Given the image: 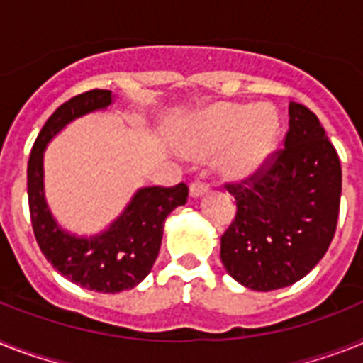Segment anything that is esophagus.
Listing matches in <instances>:
<instances>
[{
	"mask_svg": "<svg viewBox=\"0 0 363 363\" xmlns=\"http://www.w3.org/2000/svg\"><path fill=\"white\" fill-rule=\"evenodd\" d=\"M209 191V185L203 184V182H193L191 187H189V194H191V199H200L203 194Z\"/></svg>",
	"mask_w": 363,
	"mask_h": 363,
	"instance_id": "34e87169",
	"label": "esophagus"
}]
</instances>
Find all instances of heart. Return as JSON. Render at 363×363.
Listing matches in <instances>:
<instances>
[{
	"instance_id": "heart-1",
	"label": "heart",
	"mask_w": 363,
	"mask_h": 363,
	"mask_svg": "<svg viewBox=\"0 0 363 363\" xmlns=\"http://www.w3.org/2000/svg\"><path fill=\"white\" fill-rule=\"evenodd\" d=\"M282 124L277 111L254 104H215L185 122L179 146L191 157L220 150V172L230 179L259 174L274 157Z\"/></svg>"
}]
</instances>
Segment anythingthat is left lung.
Returning a JSON list of instances; mask_svg holds the SVG:
<instances>
[{
	"label": "left lung",
	"mask_w": 363,
	"mask_h": 363,
	"mask_svg": "<svg viewBox=\"0 0 363 363\" xmlns=\"http://www.w3.org/2000/svg\"><path fill=\"white\" fill-rule=\"evenodd\" d=\"M238 213L220 238V259L233 280L274 291L304 278L336 233L341 164L319 118L289 101L284 150L241 184H228Z\"/></svg>",
	"instance_id": "8db88e82"
}]
</instances>
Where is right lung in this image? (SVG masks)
Wrapping results in <instances>:
<instances>
[{
	"instance_id": "1",
	"label": "right lung",
	"mask_w": 363,
	"mask_h": 363,
	"mask_svg": "<svg viewBox=\"0 0 363 363\" xmlns=\"http://www.w3.org/2000/svg\"><path fill=\"white\" fill-rule=\"evenodd\" d=\"M111 91H89L57 107L33 145L27 163L29 213L38 247L62 277L98 293L131 289L148 277L160 254L164 218L187 202L185 184L143 187L104 232L76 235L57 223L44 194V150L76 118L113 104Z\"/></svg>"
}]
</instances>
